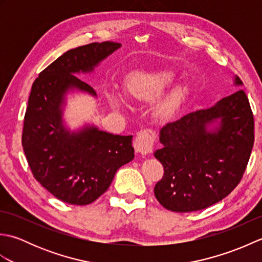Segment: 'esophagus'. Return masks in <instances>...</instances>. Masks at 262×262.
Wrapping results in <instances>:
<instances>
[{"label":"esophagus","mask_w":262,"mask_h":262,"mask_svg":"<svg viewBox=\"0 0 262 262\" xmlns=\"http://www.w3.org/2000/svg\"><path fill=\"white\" fill-rule=\"evenodd\" d=\"M133 145H134L136 153H140L141 155H147L153 151L154 138L151 134L144 130L135 137Z\"/></svg>","instance_id":"obj_1"}]
</instances>
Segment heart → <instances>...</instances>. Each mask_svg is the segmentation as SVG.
Instances as JSON below:
<instances>
[{
	"instance_id": "obj_1",
	"label": "heart",
	"mask_w": 262,
	"mask_h": 262,
	"mask_svg": "<svg viewBox=\"0 0 262 262\" xmlns=\"http://www.w3.org/2000/svg\"><path fill=\"white\" fill-rule=\"evenodd\" d=\"M173 79L174 75L169 73V72L138 75L134 80H132L128 91H129L130 97L137 100V101L151 102L163 93V91L171 84ZM186 93L187 90L185 88H178L174 91H172L169 96L160 100L153 109L154 118L160 121H166L171 119L177 109L181 104ZM109 99L116 107H120L122 104V100L114 93L109 94Z\"/></svg>"
}]
</instances>
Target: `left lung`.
Returning <instances> with one entry per match:
<instances>
[{"instance_id":"left-lung-1","label":"left lung","mask_w":262,"mask_h":262,"mask_svg":"<svg viewBox=\"0 0 262 262\" xmlns=\"http://www.w3.org/2000/svg\"><path fill=\"white\" fill-rule=\"evenodd\" d=\"M234 84L242 85L235 76ZM216 123V125L213 124ZM246 92L238 90L208 109L189 113L160 130L154 152L164 174L154 194L164 208L188 213L221 202L241 181L254 142Z\"/></svg>"}]
</instances>
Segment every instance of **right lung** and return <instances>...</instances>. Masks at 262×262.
I'll use <instances>...</instances> for the list:
<instances>
[{
    "label": "right lung",
    "mask_w": 262,
    "mask_h": 262,
    "mask_svg": "<svg viewBox=\"0 0 262 262\" xmlns=\"http://www.w3.org/2000/svg\"><path fill=\"white\" fill-rule=\"evenodd\" d=\"M120 46L104 41L70 49L47 66L32 84L22 147L36 180L64 203H93L107 191L117 170L134 159L132 135H114L96 126L71 132L63 124L69 91L97 97L93 88L75 74L90 73Z\"/></svg>",
    "instance_id": "right-lung-1"
}]
</instances>
